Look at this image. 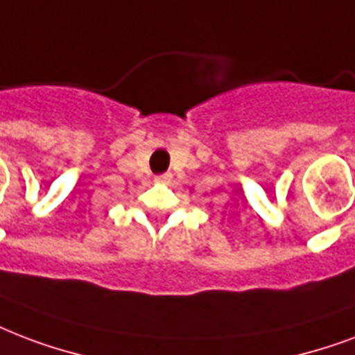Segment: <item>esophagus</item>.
<instances>
[{"label": "esophagus", "instance_id": "34e87169", "mask_svg": "<svg viewBox=\"0 0 355 355\" xmlns=\"http://www.w3.org/2000/svg\"><path fill=\"white\" fill-rule=\"evenodd\" d=\"M171 178H173L171 173H162V175H158V177H156V182L167 184V182H171Z\"/></svg>", "mask_w": 355, "mask_h": 355}]
</instances>
